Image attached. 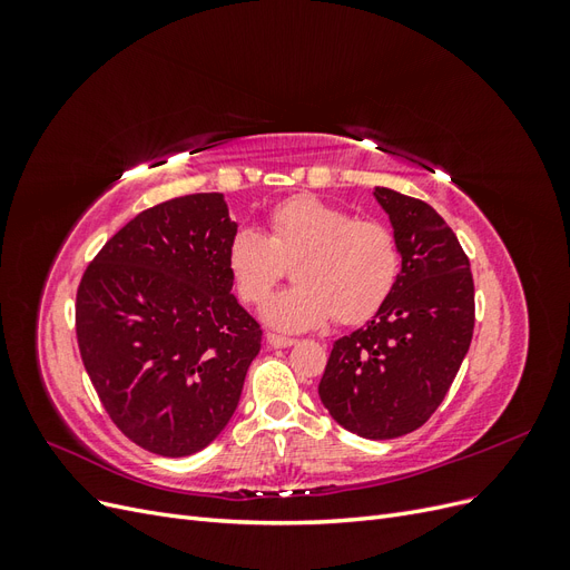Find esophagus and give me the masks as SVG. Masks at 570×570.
I'll use <instances>...</instances> for the list:
<instances>
[{"instance_id": "1", "label": "esophagus", "mask_w": 570, "mask_h": 570, "mask_svg": "<svg viewBox=\"0 0 570 570\" xmlns=\"http://www.w3.org/2000/svg\"><path fill=\"white\" fill-rule=\"evenodd\" d=\"M266 340H268L271 347H275V350H285V347H292V344L297 342V340H292V337H283V335H275V333H268V335H266Z\"/></svg>"}]
</instances>
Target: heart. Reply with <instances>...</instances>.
Here are the masks:
<instances>
[{
    "label": "heart",
    "instance_id": "heart-1",
    "mask_svg": "<svg viewBox=\"0 0 570 570\" xmlns=\"http://www.w3.org/2000/svg\"><path fill=\"white\" fill-rule=\"evenodd\" d=\"M226 262L239 299L252 306L264 304L292 266L297 285L271 299L264 318L299 333L333 316L342 325L373 318L400 281L402 249L385 223L299 195L268 214L266 235L237 230Z\"/></svg>",
    "mask_w": 570,
    "mask_h": 570
}]
</instances>
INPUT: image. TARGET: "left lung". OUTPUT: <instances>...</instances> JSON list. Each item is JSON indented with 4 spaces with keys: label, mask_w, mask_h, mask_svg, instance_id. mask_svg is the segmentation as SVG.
<instances>
[{
    "label": "left lung",
    "mask_w": 570,
    "mask_h": 570,
    "mask_svg": "<svg viewBox=\"0 0 570 570\" xmlns=\"http://www.w3.org/2000/svg\"><path fill=\"white\" fill-rule=\"evenodd\" d=\"M402 249V273L381 312L333 344L318 383L323 406L350 433L392 440L442 404L471 347V262L433 206L375 187Z\"/></svg>",
    "instance_id": "8db88e82"
}]
</instances>
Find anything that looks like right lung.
I'll return each mask as SVG.
<instances>
[{
    "label": "right lung",
    "mask_w": 570,
    "mask_h": 570,
    "mask_svg": "<svg viewBox=\"0 0 570 570\" xmlns=\"http://www.w3.org/2000/svg\"><path fill=\"white\" fill-rule=\"evenodd\" d=\"M220 193L137 214L85 268L76 335L116 428L161 456H187L228 425L262 327L237 304Z\"/></svg>",
    "instance_id": "obj_1"
}]
</instances>
